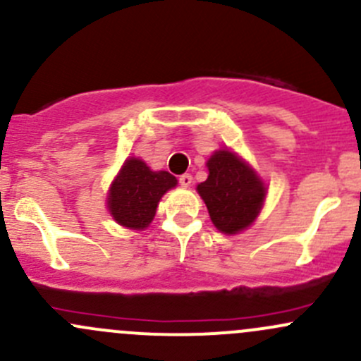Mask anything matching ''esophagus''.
I'll return each instance as SVG.
<instances>
[{
    "mask_svg": "<svg viewBox=\"0 0 361 361\" xmlns=\"http://www.w3.org/2000/svg\"><path fill=\"white\" fill-rule=\"evenodd\" d=\"M192 180H194V178H192V174H181L180 178H178V181H180V185L181 187H190L192 185Z\"/></svg>",
    "mask_w": 361,
    "mask_h": 361,
    "instance_id": "1",
    "label": "esophagus"
}]
</instances>
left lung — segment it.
I'll return each mask as SVG.
<instances>
[{
    "instance_id": "8db88e82",
    "label": "left lung",
    "mask_w": 361,
    "mask_h": 361,
    "mask_svg": "<svg viewBox=\"0 0 361 361\" xmlns=\"http://www.w3.org/2000/svg\"><path fill=\"white\" fill-rule=\"evenodd\" d=\"M207 180L197 185V192L206 202L211 221L224 234H238L248 228L262 206L267 188L234 152L218 150L206 162Z\"/></svg>"
}]
</instances>
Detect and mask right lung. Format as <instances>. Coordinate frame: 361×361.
<instances>
[{
  "instance_id": "right-lung-1",
  "label": "right lung",
  "mask_w": 361,
  "mask_h": 361,
  "mask_svg": "<svg viewBox=\"0 0 361 361\" xmlns=\"http://www.w3.org/2000/svg\"><path fill=\"white\" fill-rule=\"evenodd\" d=\"M178 180L167 171H152L141 159L129 157L108 190V209L118 225L143 231L152 224L159 201Z\"/></svg>"
}]
</instances>
